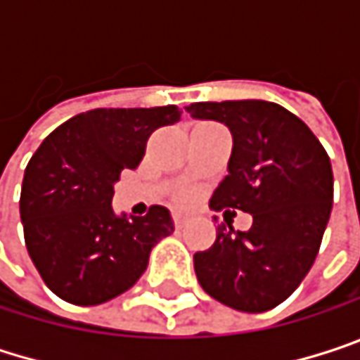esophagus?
Wrapping results in <instances>:
<instances>
[{
    "label": "esophagus",
    "instance_id": "1",
    "mask_svg": "<svg viewBox=\"0 0 360 360\" xmlns=\"http://www.w3.org/2000/svg\"><path fill=\"white\" fill-rule=\"evenodd\" d=\"M173 223H175V227H181V225L185 223V217H183L181 212H175V214H173Z\"/></svg>",
    "mask_w": 360,
    "mask_h": 360
}]
</instances>
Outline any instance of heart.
Returning <instances> with one entry per match:
<instances>
[{"label":"heart","mask_w":360,"mask_h":360,"mask_svg":"<svg viewBox=\"0 0 360 360\" xmlns=\"http://www.w3.org/2000/svg\"><path fill=\"white\" fill-rule=\"evenodd\" d=\"M189 200H191V193H189V191H181L179 195H177V202H179V204H187Z\"/></svg>","instance_id":"obj_1"}]
</instances>
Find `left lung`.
Listing matches in <instances>:
<instances>
[{"label":"left lung","instance_id":"obj_1","mask_svg":"<svg viewBox=\"0 0 360 360\" xmlns=\"http://www.w3.org/2000/svg\"><path fill=\"white\" fill-rule=\"evenodd\" d=\"M185 110L223 122L233 137L229 175L210 208L252 214L248 231L221 223L214 244L193 254L198 281L236 311L275 309L317 258L333 202L329 156L298 116L273 102H195Z\"/></svg>","mask_w":360,"mask_h":360}]
</instances>
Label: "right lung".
<instances>
[{
	"mask_svg": "<svg viewBox=\"0 0 360 360\" xmlns=\"http://www.w3.org/2000/svg\"><path fill=\"white\" fill-rule=\"evenodd\" d=\"M179 118L177 106L89 110L39 146L25 171L20 219L29 256L56 296L79 307L120 296L175 231L165 206L127 217L112 210V195L120 173L139 167L148 137Z\"/></svg>",
	"mask_w": 360,
	"mask_h": 360,
	"instance_id": "right-lung-1",
	"label": "right lung"
}]
</instances>
